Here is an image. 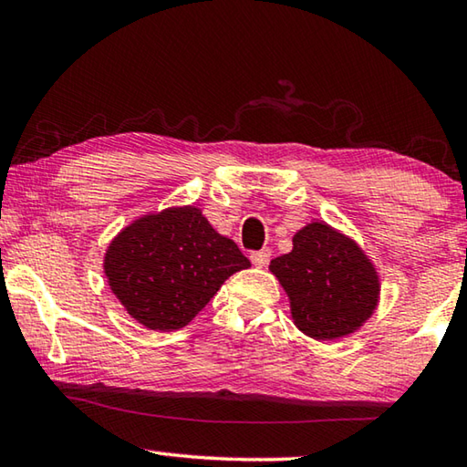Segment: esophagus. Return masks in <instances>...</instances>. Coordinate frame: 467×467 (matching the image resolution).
I'll use <instances>...</instances> for the list:
<instances>
[{
    "label": "esophagus",
    "mask_w": 467,
    "mask_h": 467,
    "mask_svg": "<svg viewBox=\"0 0 467 467\" xmlns=\"http://www.w3.org/2000/svg\"><path fill=\"white\" fill-rule=\"evenodd\" d=\"M270 249H262V251H253L251 253V264L253 265H257V267H265L267 265V262H270Z\"/></svg>",
    "instance_id": "esophagus-1"
}]
</instances>
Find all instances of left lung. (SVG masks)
<instances>
[{"label": "left lung", "instance_id": "1", "mask_svg": "<svg viewBox=\"0 0 467 467\" xmlns=\"http://www.w3.org/2000/svg\"><path fill=\"white\" fill-rule=\"evenodd\" d=\"M290 300L295 326L313 339L354 334L381 295L377 267L360 244L323 220L292 236V251L270 262Z\"/></svg>", "mask_w": 467, "mask_h": 467}]
</instances>
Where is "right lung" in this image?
Masks as SVG:
<instances>
[{"label": "right lung", "mask_w": 467, "mask_h": 467, "mask_svg": "<svg viewBox=\"0 0 467 467\" xmlns=\"http://www.w3.org/2000/svg\"><path fill=\"white\" fill-rule=\"evenodd\" d=\"M105 275L113 295L146 329L185 327L233 274L251 267L236 243L195 205L133 220L109 243Z\"/></svg>", "instance_id": "1"}]
</instances>
